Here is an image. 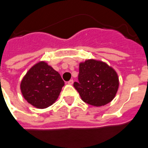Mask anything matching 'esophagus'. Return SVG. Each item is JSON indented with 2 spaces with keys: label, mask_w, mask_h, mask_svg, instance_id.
<instances>
[{
  "label": "esophagus",
  "mask_w": 148,
  "mask_h": 148,
  "mask_svg": "<svg viewBox=\"0 0 148 148\" xmlns=\"http://www.w3.org/2000/svg\"><path fill=\"white\" fill-rule=\"evenodd\" d=\"M67 83H68L69 85H73V79L69 80V82H67Z\"/></svg>",
  "instance_id": "34e87169"
}]
</instances>
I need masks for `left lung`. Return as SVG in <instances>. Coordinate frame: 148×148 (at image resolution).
Masks as SVG:
<instances>
[{"instance_id": "1", "label": "left lung", "mask_w": 148, "mask_h": 148, "mask_svg": "<svg viewBox=\"0 0 148 148\" xmlns=\"http://www.w3.org/2000/svg\"><path fill=\"white\" fill-rule=\"evenodd\" d=\"M85 103L94 106L109 103L119 88L117 73L104 62L88 59L79 63V81L73 84Z\"/></svg>"}]
</instances>
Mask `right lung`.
Segmentation results:
<instances>
[{"instance_id":"add662e5","label":"right lung","mask_w":148,"mask_h":148,"mask_svg":"<svg viewBox=\"0 0 148 148\" xmlns=\"http://www.w3.org/2000/svg\"><path fill=\"white\" fill-rule=\"evenodd\" d=\"M65 83L60 74L40 61L27 71L21 82V92L28 103L45 109L57 100Z\"/></svg>"}]
</instances>
